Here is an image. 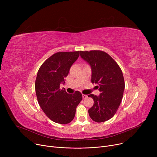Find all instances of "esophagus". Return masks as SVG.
<instances>
[{
  "mask_svg": "<svg viewBox=\"0 0 157 157\" xmlns=\"http://www.w3.org/2000/svg\"><path fill=\"white\" fill-rule=\"evenodd\" d=\"M82 97H83V98H86L88 97V95H85V94H83L82 95Z\"/></svg>",
  "mask_w": 157,
  "mask_h": 157,
  "instance_id": "esophagus-1",
  "label": "esophagus"
}]
</instances>
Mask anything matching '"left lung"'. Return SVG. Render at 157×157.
Segmentation results:
<instances>
[{
  "mask_svg": "<svg viewBox=\"0 0 157 157\" xmlns=\"http://www.w3.org/2000/svg\"><path fill=\"white\" fill-rule=\"evenodd\" d=\"M82 59L92 68V83L97 84L100 95H88L94 103L88 109L90 118L97 123L111 119L117 113L125 89V81L118 64L105 52L81 51Z\"/></svg>",
  "mask_w": 157,
  "mask_h": 157,
  "instance_id": "left-lung-1",
  "label": "left lung"
}]
</instances>
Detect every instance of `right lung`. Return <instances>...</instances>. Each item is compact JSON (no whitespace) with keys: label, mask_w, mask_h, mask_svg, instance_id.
Segmentation results:
<instances>
[{"label":"right lung","mask_w":157,"mask_h":157,"mask_svg":"<svg viewBox=\"0 0 157 157\" xmlns=\"http://www.w3.org/2000/svg\"><path fill=\"white\" fill-rule=\"evenodd\" d=\"M79 56V51L57 52L44 62L37 74L35 88L39 104L49 119L60 124H67L74 119L82 100L79 91L67 94L60 88Z\"/></svg>","instance_id":"obj_1"}]
</instances>
